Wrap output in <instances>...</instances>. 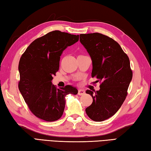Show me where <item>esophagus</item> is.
I'll return each instance as SVG.
<instances>
[{"mask_svg": "<svg viewBox=\"0 0 151 151\" xmlns=\"http://www.w3.org/2000/svg\"><path fill=\"white\" fill-rule=\"evenodd\" d=\"M84 94H85V91L83 89H79V91H78L79 95H84Z\"/></svg>", "mask_w": 151, "mask_h": 151, "instance_id": "obj_1", "label": "esophagus"}]
</instances>
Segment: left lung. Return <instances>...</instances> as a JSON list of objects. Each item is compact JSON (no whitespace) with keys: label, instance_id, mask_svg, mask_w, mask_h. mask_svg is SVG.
<instances>
[{"label":"left lung","instance_id":"obj_1","mask_svg":"<svg viewBox=\"0 0 151 151\" xmlns=\"http://www.w3.org/2000/svg\"><path fill=\"white\" fill-rule=\"evenodd\" d=\"M79 41L91 58L92 78L101 83L99 91H86L93 102L85 112L92 120L102 122L114 115L126 99L133 76L129 59L117 42L101 33L81 34Z\"/></svg>","mask_w":151,"mask_h":151}]
</instances>
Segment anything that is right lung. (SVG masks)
I'll list each match as a JSON object with an SVG mask.
<instances>
[{
	"label": "right lung",
	"instance_id": "add662e5",
	"mask_svg": "<svg viewBox=\"0 0 151 151\" xmlns=\"http://www.w3.org/2000/svg\"><path fill=\"white\" fill-rule=\"evenodd\" d=\"M78 40L79 35L52 31L31 42L21 56L19 90L31 112L41 120L53 122L60 118L66 96L78 93L72 85L57 89L52 83L63 51Z\"/></svg>",
	"mask_w": 151,
	"mask_h": 151
}]
</instances>
